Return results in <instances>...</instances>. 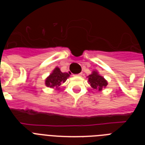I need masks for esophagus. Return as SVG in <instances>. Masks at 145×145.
Returning <instances> with one entry per match:
<instances>
[{
    "instance_id": "obj_1",
    "label": "esophagus",
    "mask_w": 145,
    "mask_h": 145,
    "mask_svg": "<svg viewBox=\"0 0 145 145\" xmlns=\"http://www.w3.org/2000/svg\"><path fill=\"white\" fill-rule=\"evenodd\" d=\"M82 75V73H79L78 74V75H75V76H78V77H80Z\"/></svg>"
}]
</instances>
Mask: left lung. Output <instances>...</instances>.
I'll list each match as a JSON object with an SVG mask.
<instances>
[{
    "mask_svg": "<svg viewBox=\"0 0 145 145\" xmlns=\"http://www.w3.org/2000/svg\"><path fill=\"white\" fill-rule=\"evenodd\" d=\"M87 78L88 84H90L93 89H96L98 91H102L108 84L107 80L103 76L99 75L97 70H93L91 74L87 76Z\"/></svg>",
    "mask_w": 145,
    "mask_h": 145,
    "instance_id": "1",
    "label": "left lung"
}]
</instances>
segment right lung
<instances>
[{
    "label": "right lung",
    "instance_id": "add662e5",
    "mask_svg": "<svg viewBox=\"0 0 145 145\" xmlns=\"http://www.w3.org/2000/svg\"><path fill=\"white\" fill-rule=\"evenodd\" d=\"M70 77V74L62 72L58 67H56L52 72L45 80V85L47 87L58 91L60 89V86L65 83Z\"/></svg>",
    "mask_w": 145,
    "mask_h": 145
}]
</instances>
